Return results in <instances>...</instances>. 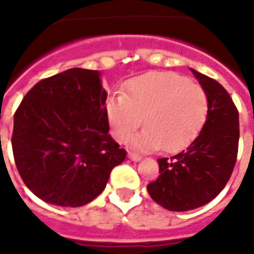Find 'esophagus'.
I'll return each instance as SVG.
<instances>
[{
	"label": "esophagus",
	"mask_w": 254,
	"mask_h": 254,
	"mask_svg": "<svg viewBox=\"0 0 254 254\" xmlns=\"http://www.w3.org/2000/svg\"><path fill=\"white\" fill-rule=\"evenodd\" d=\"M127 158L130 159V161H133V162H138V161L142 159V157L138 154H134V153H129V154H127Z\"/></svg>",
	"instance_id": "34e87169"
}]
</instances>
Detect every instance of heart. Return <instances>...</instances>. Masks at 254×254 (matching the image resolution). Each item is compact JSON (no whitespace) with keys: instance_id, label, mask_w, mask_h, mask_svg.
I'll return each mask as SVG.
<instances>
[{"instance_id":"1","label":"heart","mask_w":254,"mask_h":254,"mask_svg":"<svg viewBox=\"0 0 254 254\" xmlns=\"http://www.w3.org/2000/svg\"><path fill=\"white\" fill-rule=\"evenodd\" d=\"M112 134L125 143L134 131L135 150L162 147L177 151L200 131L208 113V99L200 85L174 72H147L127 81L124 95H112L105 103Z\"/></svg>"}]
</instances>
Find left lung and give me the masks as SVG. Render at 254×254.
I'll return each mask as SVG.
<instances>
[{
  "label": "left lung",
  "mask_w": 254,
  "mask_h": 254,
  "mask_svg": "<svg viewBox=\"0 0 254 254\" xmlns=\"http://www.w3.org/2000/svg\"><path fill=\"white\" fill-rule=\"evenodd\" d=\"M208 99L200 133L185 150L159 158L161 175L147 185L151 199L169 211H190L207 204L231 178L239 149V112L216 80L191 68Z\"/></svg>",
  "instance_id": "left-lung-1"
}]
</instances>
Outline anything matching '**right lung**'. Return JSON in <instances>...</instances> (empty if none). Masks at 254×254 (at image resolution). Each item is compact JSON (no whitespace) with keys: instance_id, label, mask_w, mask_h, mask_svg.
I'll return each mask as SVG.
<instances>
[{"instance_id":"right-lung-1","label":"right lung","mask_w":254,"mask_h":254,"mask_svg":"<svg viewBox=\"0 0 254 254\" xmlns=\"http://www.w3.org/2000/svg\"><path fill=\"white\" fill-rule=\"evenodd\" d=\"M99 71L71 68L38 81L14 115V161L46 203L81 207L103 192L127 151L112 138Z\"/></svg>"}]
</instances>
